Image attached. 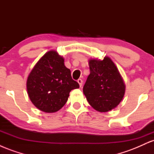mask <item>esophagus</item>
<instances>
[{"instance_id": "esophagus-1", "label": "esophagus", "mask_w": 154, "mask_h": 154, "mask_svg": "<svg viewBox=\"0 0 154 154\" xmlns=\"http://www.w3.org/2000/svg\"><path fill=\"white\" fill-rule=\"evenodd\" d=\"M77 82L79 83V86H80V87H82V83H83V81H82V79H77Z\"/></svg>"}]
</instances>
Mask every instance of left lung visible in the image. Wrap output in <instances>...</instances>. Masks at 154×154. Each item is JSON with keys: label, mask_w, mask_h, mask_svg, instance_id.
Wrapping results in <instances>:
<instances>
[{"label": "left lung", "mask_w": 154, "mask_h": 154, "mask_svg": "<svg viewBox=\"0 0 154 154\" xmlns=\"http://www.w3.org/2000/svg\"><path fill=\"white\" fill-rule=\"evenodd\" d=\"M91 73L83 87L90 105L100 112H107L119 105L125 85L116 65L109 57L89 61Z\"/></svg>", "instance_id": "obj_1"}]
</instances>
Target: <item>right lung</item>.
I'll return each mask as SVG.
<instances>
[{"mask_svg":"<svg viewBox=\"0 0 154 154\" xmlns=\"http://www.w3.org/2000/svg\"><path fill=\"white\" fill-rule=\"evenodd\" d=\"M64 59L55 51L47 52L35 64L26 81V89L32 103L46 113L61 109L72 90L79 88L72 79L71 71Z\"/></svg>","mask_w":154,"mask_h":154,"instance_id":"right-lung-1","label":"right lung"}]
</instances>
